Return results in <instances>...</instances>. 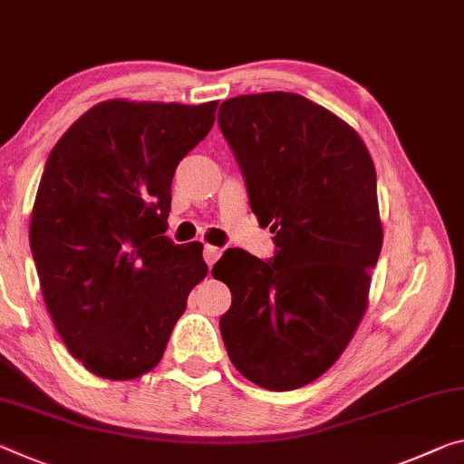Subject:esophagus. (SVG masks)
I'll return each instance as SVG.
<instances>
[{
    "instance_id": "1",
    "label": "esophagus",
    "mask_w": 464,
    "mask_h": 464,
    "mask_svg": "<svg viewBox=\"0 0 464 464\" xmlns=\"http://www.w3.org/2000/svg\"><path fill=\"white\" fill-rule=\"evenodd\" d=\"M220 258V249L215 246H204V260L208 266H212Z\"/></svg>"
}]
</instances>
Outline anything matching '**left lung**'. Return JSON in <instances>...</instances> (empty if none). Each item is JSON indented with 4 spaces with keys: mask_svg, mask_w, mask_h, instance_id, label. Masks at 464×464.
<instances>
[{
    "mask_svg": "<svg viewBox=\"0 0 464 464\" xmlns=\"http://www.w3.org/2000/svg\"><path fill=\"white\" fill-rule=\"evenodd\" d=\"M218 126L276 233L272 260L231 247L212 268L233 297L220 334L241 376L295 391L336 363L367 310L384 239L376 167L347 121L295 92L233 97Z\"/></svg>",
    "mask_w": 464,
    "mask_h": 464,
    "instance_id": "obj_1",
    "label": "left lung"
}]
</instances>
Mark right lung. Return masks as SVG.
Listing matches in <instances>:
<instances>
[{
    "label": "right lung",
    "instance_id": "1",
    "mask_svg": "<svg viewBox=\"0 0 464 464\" xmlns=\"http://www.w3.org/2000/svg\"><path fill=\"white\" fill-rule=\"evenodd\" d=\"M217 107L102 101L49 154L33 258L55 330L94 376L134 380L157 367L208 272L202 244L163 233L175 169L215 126Z\"/></svg>",
    "mask_w": 464,
    "mask_h": 464
}]
</instances>
